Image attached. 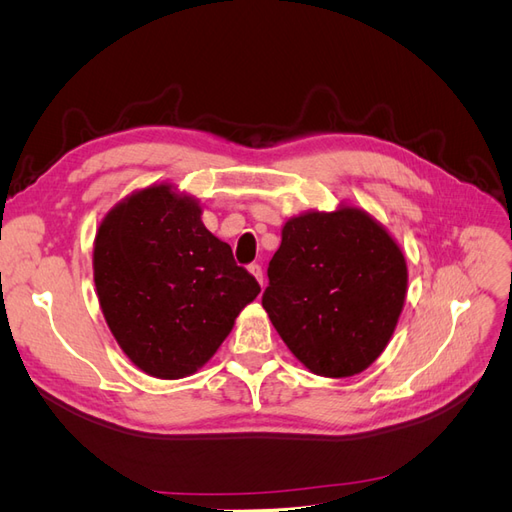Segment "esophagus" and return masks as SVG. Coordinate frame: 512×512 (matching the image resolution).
Wrapping results in <instances>:
<instances>
[{
  "label": "esophagus",
  "instance_id": "1",
  "mask_svg": "<svg viewBox=\"0 0 512 512\" xmlns=\"http://www.w3.org/2000/svg\"><path fill=\"white\" fill-rule=\"evenodd\" d=\"M250 273L256 277L260 286L265 284V277H262V267H260V265H250Z\"/></svg>",
  "mask_w": 512,
  "mask_h": 512
}]
</instances>
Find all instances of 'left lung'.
I'll return each mask as SVG.
<instances>
[{
	"instance_id": "8db88e82",
	"label": "left lung",
	"mask_w": 512,
	"mask_h": 512,
	"mask_svg": "<svg viewBox=\"0 0 512 512\" xmlns=\"http://www.w3.org/2000/svg\"><path fill=\"white\" fill-rule=\"evenodd\" d=\"M262 307L297 359L318 376L348 378L374 363L408 290L404 252L363 209L307 211L282 228Z\"/></svg>"
}]
</instances>
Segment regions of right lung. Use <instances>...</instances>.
Returning a JSON list of instances; mask_svg holds the SVG:
<instances>
[{
    "label": "right lung",
    "instance_id": "1",
    "mask_svg": "<svg viewBox=\"0 0 512 512\" xmlns=\"http://www.w3.org/2000/svg\"><path fill=\"white\" fill-rule=\"evenodd\" d=\"M173 185H149L106 213L94 282L108 329L145 374L179 380L222 346L260 286Z\"/></svg>",
    "mask_w": 512,
    "mask_h": 512
}]
</instances>
